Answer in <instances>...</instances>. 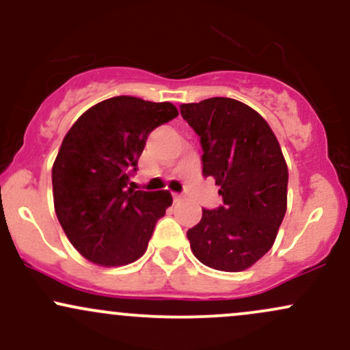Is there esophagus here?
I'll use <instances>...</instances> for the list:
<instances>
[{
	"instance_id": "obj_1",
	"label": "esophagus",
	"mask_w": 350,
	"mask_h": 350,
	"mask_svg": "<svg viewBox=\"0 0 350 350\" xmlns=\"http://www.w3.org/2000/svg\"><path fill=\"white\" fill-rule=\"evenodd\" d=\"M172 198H174L176 202H178V200H183V196L180 194H172Z\"/></svg>"
}]
</instances>
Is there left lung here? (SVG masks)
Returning a JSON list of instances; mask_svg holds the SVG:
<instances>
[{
    "label": "left lung",
    "instance_id": "8db88e82",
    "mask_svg": "<svg viewBox=\"0 0 350 350\" xmlns=\"http://www.w3.org/2000/svg\"><path fill=\"white\" fill-rule=\"evenodd\" d=\"M180 115L200 136L202 172L212 176L224 206L202 208L189 228L191 250L220 271H243L275 243L286 214L288 166L270 124L234 98L183 103Z\"/></svg>",
    "mask_w": 350,
    "mask_h": 350
}]
</instances>
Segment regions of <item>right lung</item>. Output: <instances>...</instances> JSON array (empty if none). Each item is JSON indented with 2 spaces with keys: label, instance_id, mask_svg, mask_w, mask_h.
Listing matches in <instances>:
<instances>
[{
  "label": "right lung",
  "instance_id": "1",
  "mask_svg": "<svg viewBox=\"0 0 350 350\" xmlns=\"http://www.w3.org/2000/svg\"><path fill=\"white\" fill-rule=\"evenodd\" d=\"M178 115L170 102L120 95L88 108L64 136L52 166L54 208L88 262L123 267L146 252L172 196L126 186L148 135Z\"/></svg>",
  "mask_w": 350,
  "mask_h": 350
}]
</instances>
